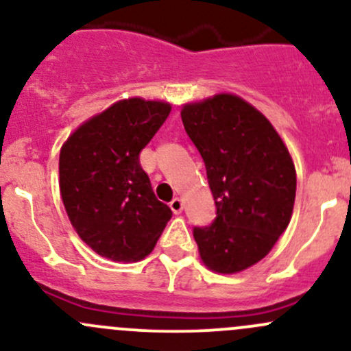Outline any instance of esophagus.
<instances>
[{
    "label": "esophagus",
    "instance_id": "esophagus-1",
    "mask_svg": "<svg viewBox=\"0 0 351 351\" xmlns=\"http://www.w3.org/2000/svg\"><path fill=\"white\" fill-rule=\"evenodd\" d=\"M169 207H171V210L175 212V214H180V212L183 210V202H182V198H173L171 202H169Z\"/></svg>",
    "mask_w": 351,
    "mask_h": 351
}]
</instances>
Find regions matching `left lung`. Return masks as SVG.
<instances>
[{
    "mask_svg": "<svg viewBox=\"0 0 351 351\" xmlns=\"http://www.w3.org/2000/svg\"><path fill=\"white\" fill-rule=\"evenodd\" d=\"M182 120L205 162L215 200L210 226L193 228L210 270L236 274L267 256L295 200V168L271 123L234 95L185 105Z\"/></svg>",
    "mask_w": 351,
    "mask_h": 351,
    "instance_id": "1",
    "label": "left lung"
}]
</instances>
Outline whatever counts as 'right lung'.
Masks as SVG:
<instances>
[{"mask_svg": "<svg viewBox=\"0 0 351 351\" xmlns=\"http://www.w3.org/2000/svg\"><path fill=\"white\" fill-rule=\"evenodd\" d=\"M169 110L162 101H119L83 123L62 146L59 186L67 217L100 256L143 260L171 219V208L156 198L139 161Z\"/></svg>", "mask_w": 351, "mask_h": 351, "instance_id": "obj_1", "label": "right lung"}]
</instances>
